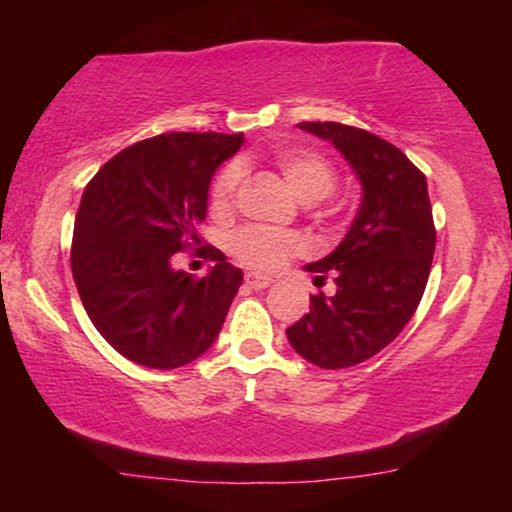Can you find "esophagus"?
Wrapping results in <instances>:
<instances>
[{
  "instance_id": "34e87169",
  "label": "esophagus",
  "mask_w": 512,
  "mask_h": 512,
  "mask_svg": "<svg viewBox=\"0 0 512 512\" xmlns=\"http://www.w3.org/2000/svg\"><path fill=\"white\" fill-rule=\"evenodd\" d=\"M244 282H247V286H251V289L261 291V289H268V286L272 284V277L256 275V272H247V275H244Z\"/></svg>"
}]
</instances>
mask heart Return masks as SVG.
I'll return each instance as SVG.
<instances>
[{
  "label": "heart",
  "instance_id": "1",
  "mask_svg": "<svg viewBox=\"0 0 512 512\" xmlns=\"http://www.w3.org/2000/svg\"><path fill=\"white\" fill-rule=\"evenodd\" d=\"M275 163L282 170L286 184L303 202L324 200L333 193L338 184V174L333 165L319 153L296 149V146H282L275 153ZM242 181V165L228 163L216 174L212 184V205L214 214H226L233 207L237 186ZM228 249L237 261L254 270H279L291 256L305 249L303 237L296 233H284L268 226H244L235 230L228 240Z\"/></svg>",
  "mask_w": 512,
  "mask_h": 512
}]
</instances>
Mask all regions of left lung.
Returning a JSON list of instances; mask_svg holds the SVG:
<instances>
[{
  "label": "left lung",
  "instance_id": "8db88e82",
  "mask_svg": "<svg viewBox=\"0 0 512 512\" xmlns=\"http://www.w3.org/2000/svg\"><path fill=\"white\" fill-rule=\"evenodd\" d=\"M342 153L361 184L345 240L305 265L333 296H310V312L286 328L291 347L319 368L363 363L389 345L415 314L429 282L436 228L426 177L394 144L342 123H298Z\"/></svg>",
  "mask_w": 512,
  "mask_h": 512
}]
</instances>
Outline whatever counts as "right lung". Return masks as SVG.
<instances>
[{
    "label": "right lung",
    "instance_id": "right-lung-1",
    "mask_svg": "<svg viewBox=\"0 0 512 512\" xmlns=\"http://www.w3.org/2000/svg\"><path fill=\"white\" fill-rule=\"evenodd\" d=\"M242 135L167 132L132 144L90 179L74 221L72 275L90 321L118 354L172 370L214 345L242 270L219 261L202 279L172 268V256L200 247L198 226L216 167Z\"/></svg>",
    "mask_w": 512,
    "mask_h": 512
}]
</instances>
